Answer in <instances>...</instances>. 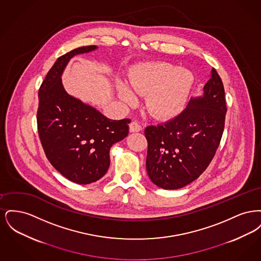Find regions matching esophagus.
I'll return each mask as SVG.
<instances>
[{
    "label": "esophagus",
    "mask_w": 261,
    "mask_h": 261,
    "mask_svg": "<svg viewBox=\"0 0 261 261\" xmlns=\"http://www.w3.org/2000/svg\"><path fill=\"white\" fill-rule=\"evenodd\" d=\"M130 132H139L142 130V126L139 124L137 121H132L129 125Z\"/></svg>",
    "instance_id": "34e87169"
}]
</instances>
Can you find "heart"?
<instances>
[{"label":"heart","instance_id":"b5f03b06","mask_svg":"<svg viewBox=\"0 0 261 261\" xmlns=\"http://www.w3.org/2000/svg\"><path fill=\"white\" fill-rule=\"evenodd\" d=\"M194 84V75L169 63H149L129 75L128 89L118 84V96L126 103L135 101L134 93L147 95L145 107L153 117L170 119L180 114Z\"/></svg>","mask_w":261,"mask_h":261}]
</instances>
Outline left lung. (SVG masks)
I'll return each mask as SVG.
<instances>
[{
	"label": "left lung",
	"mask_w": 261,
	"mask_h": 261,
	"mask_svg": "<svg viewBox=\"0 0 261 261\" xmlns=\"http://www.w3.org/2000/svg\"><path fill=\"white\" fill-rule=\"evenodd\" d=\"M227 112L220 76L212 68L203 95L191 99L179 115L145 129L147 172L164 190H176L198 179L218 149Z\"/></svg>",
	"instance_id": "8db88e82"
}]
</instances>
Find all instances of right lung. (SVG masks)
Masks as SVG:
<instances>
[{"label": "right lung", "mask_w": 261, "mask_h": 261, "mask_svg": "<svg viewBox=\"0 0 261 261\" xmlns=\"http://www.w3.org/2000/svg\"><path fill=\"white\" fill-rule=\"evenodd\" d=\"M80 47L60 57L39 89V138L50 164L68 180L86 185L98 181L110 167L112 145L128 135L131 119L112 120L68 95L62 72L69 60L96 50Z\"/></svg>", "instance_id": "add662e5"}]
</instances>
